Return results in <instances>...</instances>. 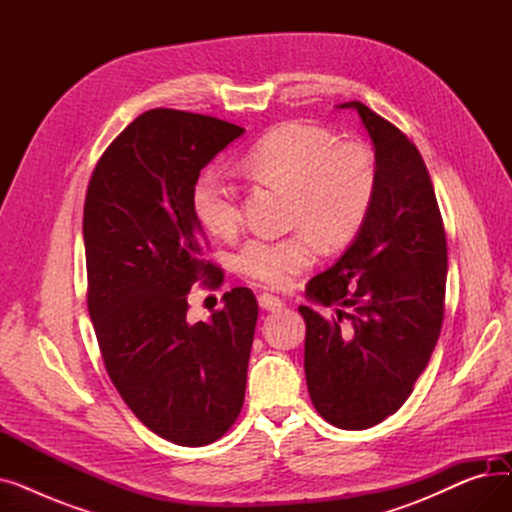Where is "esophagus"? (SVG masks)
I'll use <instances>...</instances> for the list:
<instances>
[{"label":"esophagus","mask_w":512,"mask_h":512,"mask_svg":"<svg viewBox=\"0 0 512 512\" xmlns=\"http://www.w3.org/2000/svg\"><path fill=\"white\" fill-rule=\"evenodd\" d=\"M259 305L265 309V311H278L284 307V301L280 297H276V294H270V292H263L259 294Z\"/></svg>","instance_id":"obj_1"}]
</instances>
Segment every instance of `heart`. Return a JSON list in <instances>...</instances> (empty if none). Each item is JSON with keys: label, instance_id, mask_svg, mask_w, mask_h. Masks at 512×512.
Here are the masks:
<instances>
[{"label": "heart", "instance_id": "1", "mask_svg": "<svg viewBox=\"0 0 512 512\" xmlns=\"http://www.w3.org/2000/svg\"><path fill=\"white\" fill-rule=\"evenodd\" d=\"M240 166L251 180L290 195L288 224L301 230L286 238L255 236L238 249V272L272 288H284L313 263V240L324 249L351 242L365 226L378 193L375 159L363 143H340L332 132L301 122L267 132ZM191 201L197 220L211 234L230 236L240 228L238 191L218 172L197 176Z\"/></svg>", "mask_w": 512, "mask_h": 512}]
</instances>
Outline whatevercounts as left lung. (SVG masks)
Masks as SVG:
<instances>
[{
    "mask_svg": "<svg viewBox=\"0 0 512 512\" xmlns=\"http://www.w3.org/2000/svg\"><path fill=\"white\" fill-rule=\"evenodd\" d=\"M375 147L378 193L340 261L307 284L301 305L305 375L313 407L340 429H367L394 415L429 363L444 321L448 249L434 184L405 132L348 101Z\"/></svg>",
    "mask_w": 512,
    "mask_h": 512,
    "instance_id": "obj_1",
    "label": "left lung"
}]
</instances>
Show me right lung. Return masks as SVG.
<instances>
[{"label": "right lung", "mask_w": 512, "mask_h": 512, "mask_svg": "<svg viewBox=\"0 0 512 512\" xmlns=\"http://www.w3.org/2000/svg\"><path fill=\"white\" fill-rule=\"evenodd\" d=\"M242 132L220 118L155 107L103 151L87 186V307L103 365L137 419L180 446L220 440L245 402L259 315L253 290L226 292L209 321L186 319L195 284L224 282L222 267L205 257L193 184Z\"/></svg>", "instance_id": "right-lung-1"}]
</instances>
